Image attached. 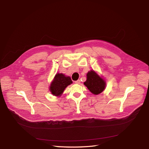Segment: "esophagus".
<instances>
[{
	"instance_id": "1",
	"label": "esophagus",
	"mask_w": 149,
	"mask_h": 149,
	"mask_svg": "<svg viewBox=\"0 0 149 149\" xmlns=\"http://www.w3.org/2000/svg\"><path fill=\"white\" fill-rule=\"evenodd\" d=\"M75 83L76 84H80V80H78L75 81Z\"/></svg>"
}]
</instances>
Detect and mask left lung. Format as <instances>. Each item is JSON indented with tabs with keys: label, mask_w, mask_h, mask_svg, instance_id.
I'll list each match as a JSON object with an SVG mask.
<instances>
[{
	"label": "left lung",
	"mask_w": 149,
	"mask_h": 149,
	"mask_svg": "<svg viewBox=\"0 0 149 149\" xmlns=\"http://www.w3.org/2000/svg\"><path fill=\"white\" fill-rule=\"evenodd\" d=\"M87 80L84 84L93 95H99L102 93L106 87V81L104 79L99 75L92 69L87 73Z\"/></svg>",
	"instance_id": "1"
}]
</instances>
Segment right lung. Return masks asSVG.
I'll return each mask as SVG.
<instances>
[{
  "instance_id": "right-lung-1",
  "label": "right lung",
  "mask_w": 149,
  "mask_h": 149,
  "mask_svg": "<svg viewBox=\"0 0 149 149\" xmlns=\"http://www.w3.org/2000/svg\"><path fill=\"white\" fill-rule=\"evenodd\" d=\"M72 83L70 77L62 73H57L49 87V91L55 96L60 97L67 86Z\"/></svg>"
}]
</instances>
